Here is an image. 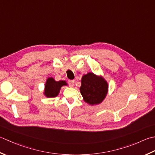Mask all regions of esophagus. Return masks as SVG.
I'll list each match as a JSON object with an SVG mask.
<instances>
[{"mask_svg":"<svg viewBox=\"0 0 155 155\" xmlns=\"http://www.w3.org/2000/svg\"><path fill=\"white\" fill-rule=\"evenodd\" d=\"M68 83L69 84V86L71 87H73L74 86V83H75V81L74 80H69L68 81Z\"/></svg>","mask_w":155,"mask_h":155,"instance_id":"1","label":"esophagus"}]
</instances>
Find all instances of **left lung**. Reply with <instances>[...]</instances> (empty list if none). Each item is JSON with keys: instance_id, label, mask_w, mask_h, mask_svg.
I'll return each instance as SVG.
<instances>
[{"instance_id": "1", "label": "left lung", "mask_w": 155, "mask_h": 155, "mask_svg": "<svg viewBox=\"0 0 155 155\" xmlns=\"http://www.w3.org/2000/svg\"><path fill=\"white\" fill-rule=\"evenodd\" d=\"M108 87V84L102 78L90 72L81 79L80 92L85 102L94 105L101 103L105 98Z\"/></svg>"}]
</instances>
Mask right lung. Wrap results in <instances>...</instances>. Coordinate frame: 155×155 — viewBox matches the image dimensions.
<instances>
[{"instance_id": "right-lung-1", "label": "right lung", "mask_w": 155, "mask_h": 155, "mask_svg": "<svg viewBox=\"0 0 155 155\" xmlns=\"http://www.w3.org/2000/svg\"><path fill=\"white\" fill-rule=\"evenodd\" d=\"M67 85L65 81H56L53 78H49L45 84V95L48 97H54L58 95L59 90L63 86Z\"/></svg>"}]
</instances>
